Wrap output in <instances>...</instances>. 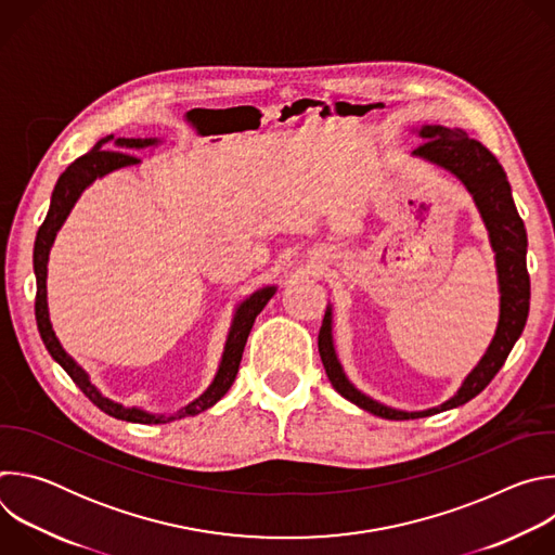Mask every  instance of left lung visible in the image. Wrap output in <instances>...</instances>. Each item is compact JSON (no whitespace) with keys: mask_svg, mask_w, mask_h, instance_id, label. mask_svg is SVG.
<instances>
[{"mask_svg":"<svg viewBox=\"0 0 555 555\" xmlns=\"http://www.w3.org/2000/svg\"><path fill=\"white\" fill-rule=\"evenodd\" d=\"M420 135L426 140L420 144L413 155L450 171L456 176L467 193L477 204L486 228L490 232V244L496 253V272H499V292H501V315L496 334L481 358V362L472 369V373L463 379L461 388L452 395L448 402L428 411H398L384 406L369 395L360 392L345 375L332 336V307H327L323 327L319 334V351L325 364L327 377L332 386L351 404L382 417V420H417L428 417L448 409H456L469 402L494 379V375L505 364L512 347L520 338L527 313H529V274H527V232L525 223L516 210L512 186L503 167L488 146L479 140L469 138L463 129H448L441 125H424Z\"/></svg>","mask_w":555,"mask_h":555,"instance_id":"left-lung-1","label":"left lung"}]
</instances>
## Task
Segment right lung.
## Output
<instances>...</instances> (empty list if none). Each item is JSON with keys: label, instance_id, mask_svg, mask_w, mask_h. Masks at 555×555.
<instances>
[{"label": "right lung", "instance_id": "right-lung-1", "mask_svg": "<svg viewBox=\"0 0 555 555\" xmlns=\"http://www.w3.org/2000/svg\"><path fill=\"white\" fill-rule=\"evenodd\" d=\"M112 139L115 145L120 147V152H109L104 149V144ZM160 140L157 138H114L107 135L103 140L96 142V146L76 157V160L61 173L54 191H52V202H50V210L37 232V242H35V276H37V298H35V315H37V327L41 334V340L48 349V353L63 366V371L72 377V382L86 392V398L99 406L103 413H107L109 417L122 420V422H133V424H167L173 420H182V417H191L197 415L206 409H210L212 404H217L223 395L228 392V388L232 386L236 371H240V362L244 356V347L246 340L250 336V330L255 325V319L261 313V309L268 305V300L274 296L276 287H263L257 289L253 296H248L240 307L234 311V319L225 338V347H223V356L217 369V375L212 379V384L199 395L197 400H193L189 406H184L182 411L173 413V415H151L142 409H127L118 402H112L109 398L90 382V375L78 366L61 347V343L56 340L54 332H52V323H50V313H48V292H46V276H48V255L50 248L54 244V236L59 232V228L63 225L65 217L69 215L72 206L76 204V199L81 197V193L96 180L103 178L116 169L122 167H131L138 165L140 160L129 153V149H144V146H153Z\"/></svg>", "mask_w": 555, "mask_h": 555}]
</instances>
